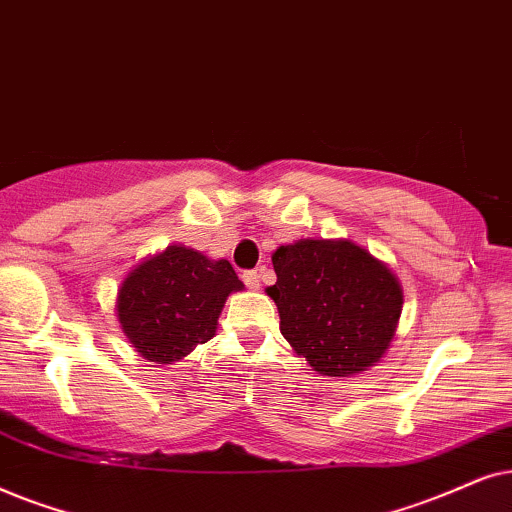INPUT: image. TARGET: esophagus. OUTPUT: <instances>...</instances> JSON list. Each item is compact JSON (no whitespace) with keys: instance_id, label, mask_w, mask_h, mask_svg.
Segmentation results:
<instances>
[{"instance_id":"obj_1","label":"esophagus","mask_w":512,"mask_h":512,"mask_svg":"<svg viewBox=\"0 0 512 512\" xmlns=\"http://www.w3.org/2000/svg\"><path fill=\"white\" fill-rule=\"evenodd\" d=\"M262 274H264V269H252V271H245V274H243V283L248 285L250 290H260V285H262Z\"/></svg>"}]
</instances>
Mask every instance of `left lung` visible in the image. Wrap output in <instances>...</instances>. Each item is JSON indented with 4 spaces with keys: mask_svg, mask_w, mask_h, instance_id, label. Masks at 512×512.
Instances as JSON below:
<instances>
[{
    "mask_svg": "<svg viewBox=\"0 0 512 512\" xmlns=\"http://www.w3.org/2000/svg\"><path fill=\"white\" fill-rule=\"evenodd\" d=\"M267 295L281 335L323 377H353L377 365L403 313V285L349 238H299L271 255Z\"/></svg>",
    "mask_w": 512,
    "mask_h": 512,
    "instance_id": "1",
    "label": "left lung"
}]
</instances>
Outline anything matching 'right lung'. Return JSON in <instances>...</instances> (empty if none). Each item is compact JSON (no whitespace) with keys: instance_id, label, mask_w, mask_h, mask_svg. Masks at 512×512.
Returning <instances> with one entry per match:
<instances>
[{"instance_id":"1","label":"right lung","mask_w":512,"mask_h":512,"mask_svg":"<svg viewBox=\"0 0 512 512\" xmlns=\"http://www.w3.org/2000/svg\"><path fill=\"white\" fill-rule=\"evenodd\" d=\"M243 290L227 260L168 245L128 271L117 290V318L149 363L173 365L215 337L231 292Z\"/></svg>"}]
</instances>
